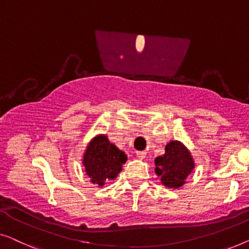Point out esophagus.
I'll return each instance as SVG.
<instances>
[{
	"instance_id": "1",
	"label": "esophagus",
	"mask_w": 249,
	"mask_h": 249,
	"mask_svg": "<svg viewBox=\"0 0 249 249\" xmlns=\"http://www.w3.org/2000/svg\"><path fill=\"white\" fill-rule=\"evenodd\" d=\"M145 155V151H136V157H138L139 159H144Z\"/></svg>"
}]
</instances>
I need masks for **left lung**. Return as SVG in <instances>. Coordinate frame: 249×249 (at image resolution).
<instances>
[{"label": "left lung", "instance_id": "left-lung-1", "mask_svg": "<svg viewBox=\"0 0 249 249\" xmlns=\"http://www.w3.org/2000/svg\"><path fill=\"white\" fill-rule=\"evenodd\" d=\"M156 174L161 177V183L170 188L184 185L185 179L194 169V162L188 150L178 141H171L166 146V152L155 160Z\"/></svg>", "mask_w": 249, "mask_h": 249}]
</instances>
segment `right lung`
<instances>
[{"label": "right lung", "mask_w": 249, "mask_h": 249, "mask_svg": "<svg viewBox=\"0 0 249 249\" xmlns=\"http://www.w3.org/2000/svg\"><path fill=\"white\" fill-rule=\"evenodd\" d=\"M127 157L108 141L106 135H99L90 142L83 157L87 175L93 184L103 186L105 180L114 179L122 170Z\"/></svg>", "instance_id": "add662e5"}]
</instances>
